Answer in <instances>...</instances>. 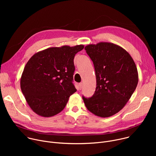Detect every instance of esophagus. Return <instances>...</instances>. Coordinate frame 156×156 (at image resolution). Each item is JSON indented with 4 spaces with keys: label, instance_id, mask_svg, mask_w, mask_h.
I'll use <instances>...</instances> for the list:
<instances>
[{
    "label": "esophagus",
    "instance_id": "34e87169",
    "mask_svg": "<svg viewBox=\"0 0 156 156\" xmlns=\"http://www.w3.org/2000/svg\"><path fill=\"white\" fill-rule=\"evenodd\" d=\"M78 87H79V90H81V89L83 88V83H80L79 84H78Z\"/></svg>",
    "mask_w": 156,
    "mask_h": 156
}]
</instances>
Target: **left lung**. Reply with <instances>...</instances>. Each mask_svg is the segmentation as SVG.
<instances>
[{"label":"left lung","instance_id":"obj_1","mask_svg":"<svg viewBox=\"0 0 156 156\" xmlns=\"http://www.w3.org/2000/svg\"><path fill=\"white\" fill-rule=\"evenodd\" d=\"M84 49L93 62L97 86L91 98L83 96L84 103L95 115L112 116L124 107L136 90V64L126 50L111 42L89 44Z\"/></svg>","mask_w":156,"mask_h":156}]
</instances>
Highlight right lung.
<instances>
[{
    "instance_id": "add662e5",
    "label": "right lung",
    "mask_w": 156,
    "mask_h": 156,
    "mask_svg": "<svg viewBox=\"0 0 156 156\" xmlns=\"http://www.w3.org/2000/svg\"><path fill=\"white\" fill-rule=\"evenodd\" d=\"M84 45L50 48L34 54L27 63L20 87L34 112L44 117L60 113L76 91L72 81L74 57Z\"/></svg>"
}]
</instances>
